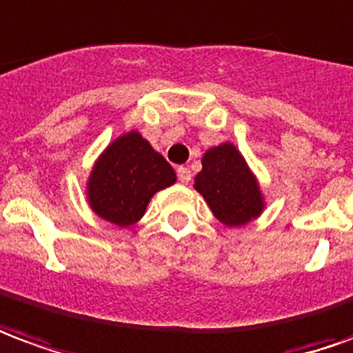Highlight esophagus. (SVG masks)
<instances>
[{
    "instance_id": "esophagus-1",
    "label": "esophagus",
    "mask_w": 353,
    "mask_h": 353,
    "mask_svg": "<svg viewBox=\"0 0 353 353\" xmlns=\"http://www.w3.org/2000/svg\"><path fill=\"white\" fill-rule=\"evenodd\" d=\"M176 174H179V181H181L182 184H188V182L192 181V171H190L188 167H179V169H176Z\"/></svg>"
}]
</instances>
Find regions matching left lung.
I'll return each instance as SVG.
<instances>
[{
    "mask_svg": "<svg viewBox=\"0 0 353 353\" xmlns=\"http://www.w3.org/2000/svg\"><path fill=\"white\" fill-rule=\"evenodd\" d=\"M194 188L203 196L216 221L228 228L249 224L266 209L261 182L232 142L205 152Z\"/></svg>",
    "mask_w": 353,
    "mask_h": 353,
    "instance_id": "obj_1",
    "label": "left lung"
}]
</instances>
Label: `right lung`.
Returning <instances> with one entry per match:
<instances>
[{
	"label": "right lung",
	"instance_id": "right-lung-1",
	"mask_svg": "<svg viewBox=\"0 0 353 353\" xmlns=\"http://www.w3.org/2000/svg\"><path fill=\"white\" fill-rule=\"evenodd\" d=\"M174 182V169L132 129L102 150L89 172L85 194L97 216L129 228L144 216L154 194Z\"/></svg>",
	"mask_w": 353,
	"mask_h": 353
}]
</instances>
